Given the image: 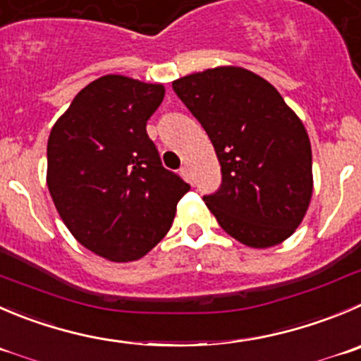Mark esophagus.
I'll list each match as a JSON object with an SVG mask.
<instances>
[{
    "instance_id": "1",
    "label": "esophagus",
    "mask_w": 361,
    "mask_h": 361,
    "mask_svg": "<svg viewBox=\"0 0 361 361\" xmlns=\"http://www.w3.org/2000/svg\"><path fill=\"white\" fill-rule=\"evenodd\" d=\"M180 173L184 175V178H188V180H190V175H191L190 168H188V166H183V168H180Z\"/></svg>"
}]
</instances>
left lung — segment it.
I'll return each mask as SVG.
<instances>
[{"instance_id":"1","label":"left lung","mask_w":361,"mask_h":361,"mask_svg":"<svg viewBox=\"0 0 361 361\" xmlns=\"http://www.w3.org/2000/svg\"><path fill=\"white\" fill-rule=\"evenodd\" d=\"M171 87L221 164V186L204 197L219 226L250 248L290 238L314 191L312 147L300 116L273 85L243 67L207 68Z\"/></svg>"}]
</instances>
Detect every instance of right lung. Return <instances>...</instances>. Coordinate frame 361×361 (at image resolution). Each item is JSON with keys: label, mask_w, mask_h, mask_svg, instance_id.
<instances>
[{"label": "right lung", "mask_w": 361, "mask_h": 361, "mask_svg": "<svg viewBox=\"0 0 361 361\" xmlns=\"http://www.w3.org/2000/svg\"><path fill=\"white\" fill-rule=\"evenodd\" d=\"M164 87L108 74L75 95L47 140V188L78 243L131 262L170 230L190 184L161 164L147 120Z\"/></svg>", "instance_id": "obj_1"}]
</instances>
